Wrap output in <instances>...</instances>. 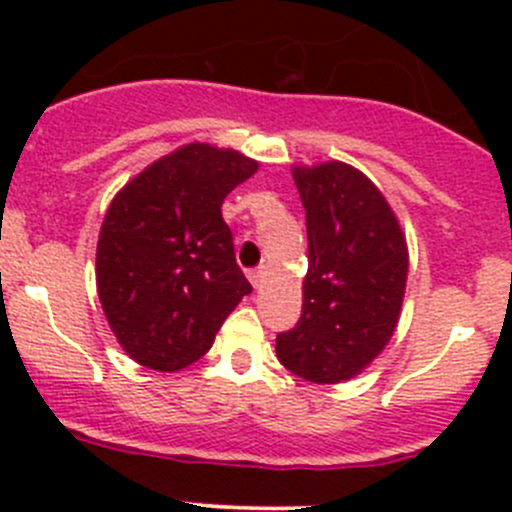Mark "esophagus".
<instances>
[{
    "instance_id": "1",
    "label": "esophagus",
    "mask_w": 512,
    "mask_h": 512,
    "mask_svg": "<svg viewBox=\"0 0 512 512\" xmlns=\"http://www.w3.org/2000/svg\"><path fill=\"white\" fill-rule=\"evenodd\" d=\"M247 277H250L252 287H262V280H265V267H255V270L247 272Z\"/></svg>"
}]
</instances>
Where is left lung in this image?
<instances>
[{
	"label": "left lung",
	"instance_id": "left-lung-1",
	"mask_svg": "<svg viewBox=\"0 0 512 512\" xmlns=\"http://www.w3.org/2000/svg\"><path fill=\"white\" fill-rule=\"evenodd\" d=\"M309 270L299 322L277 334V359L314 384L352 379L386 347L404 302L409 252L389 203L347 163L294 168Z\"/></svg>",
	"mask_w": 512,
	"mask_h": 512
}]
</instances>
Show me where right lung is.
Masks as SVG:
<instances>
[{"instance_id":"add662e5","label":"right lung","mask_w":512,"mask_h":512,"mask_svg":"<svg viewBox=\"0 0 512 512\" xmlns=\"http://www.w3.org/2000/svg\"><path fill=\"white\" fill-rule=\"evenodd\" d=\"M255 170L242 153L190 143L113 198L96 247L98 299L138 364L178 371L198 361L252 292L220 208Z\"/></svg>"}]
</instances>
